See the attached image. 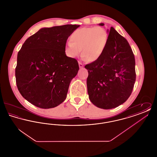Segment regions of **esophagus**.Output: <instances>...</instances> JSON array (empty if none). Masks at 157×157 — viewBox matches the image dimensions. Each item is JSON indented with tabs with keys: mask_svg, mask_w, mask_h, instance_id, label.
Instances as JSON below:
<instances>
[{
	"mask_svg": "<svg viewBox=\"0 0 157 157\" xmlns=\"http://www.w3.org/2000/svg\"><path fill=\"white\" fill-rule=\"evenodd\" d=\"M79 67L80 68H82V67H83V65L80 62H79Z\"/></svg>",
	"mask_w": 157,
	"mask_h": 157,
	"instance_id": "obj_1",
	"label": "esophagus"
}]
</instances>
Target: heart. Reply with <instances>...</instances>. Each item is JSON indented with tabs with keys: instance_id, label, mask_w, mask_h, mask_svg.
I'll return each instance as SVG.
<instances>
[{
	"instance_id": "b5f03b06",
	"label": "heart",
	"mask_w": 157,
	"mask_h": 157,
	"mask_svg": "<svg viewBox=\"0 0 157 157\" xmlns=\"http://www.w3.org/2000/svg\"><path fill=\"white\" fill-rule=\"evenodd\" d=\"M69 41L65 47L68 57L75 58L81 52L83 59L94 62L99 59L106 48L108 34L101 26L82 28L75 30L70 36Z\"/></svg>"
}]
</instances>
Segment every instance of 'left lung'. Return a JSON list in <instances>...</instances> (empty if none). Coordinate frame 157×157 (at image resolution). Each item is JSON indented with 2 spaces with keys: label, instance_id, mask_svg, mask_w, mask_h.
Masks as SVG:
<instances>
[{
  "label": "left lung",
  "instance_id": "8db88e82",
  "mask_svg": "<svg viewBox=\"0 0 157 157\" xmlns=\"http://www.w3.org/2000/svg\"><path fill=\"white\" fill-rule=\"evenodd\" d=\"M107 32L108 42L103 55L85 67L88 72L86 84L90 101L104 109L124 103L136 79L134 55L127 39L113 27Z\"/></svg>",
  "mask_w": 157,
  "mask_h": 157
}]
</instances>
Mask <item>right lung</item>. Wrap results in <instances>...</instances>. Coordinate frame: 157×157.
<instances>
[{
    "label": "right lung",
    "mask_w": 157,
    "mask_h": 157,
    "mask_svg": "<svg viewBox=\"0 0 157 157\" xmlns=\"http://www.w3.org/2000/svg\"><path fill=\"white\" fill-rule=\"evenodd\" d=\"M80 25L44 28L28 38L19 51L15 69L17 89L32 104L49 109L66 99L78 61L65 52L68 37Z\"/></svg>",
    "instance_id": "obj_1"
}]
</instances>
